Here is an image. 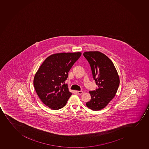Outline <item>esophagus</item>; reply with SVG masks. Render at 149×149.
Segmentation results:
<instances>
[{"instance_id":"obj_1","label":"esophagus","mask_w":149,"mask_h":149,"mask_svg":"<svg viewBox=\"0 0 149 149\" xmlns=\"http://www.w3.org/2000/svg\"><path fill=\"white\" fill-rule=\"evenodd\" d=\"M77 93H78V94L79 95H81L84 92L83 91H77Z\"/></svg>"}]
</instances>
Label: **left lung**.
<instances>
[{"instance_id":"8db88e82","label":"left lung","mask_w":149,"mask_h":149,"mask_svg":"<svg viewBox=\"0 0 149 149\" xmlns=\"http://www.w3.org/2000/svg\"><path fill=\"white\" fill-rule=\"evenodd\" d=\"M84 56L91 67L93 77L97 88L90 91L91 100L86 105L92 110L105 107L115 96L120 84V78L111 60L98 51L85 52Z\"/></svg>"}]
</instances>
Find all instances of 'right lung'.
Wrapping results in <instances>:
<instances>
[{"label": "right lung", "mask_w": 149, "mask_h": 149, "mask_svg": "<svg viewBox=\"0 0 149 149\" xmlns=\"http://www.w3.org/2000/svg\"><path fill=\"white\" fill-rule=\"evenodd\" d=\"M81 54L77 52L52 54L44 61L35 74V91L48 107L56 110L65 105L72 93L64 82L70 69Z\"/></svg>", "instance_id": "right-lung-1"}]
</instances>
